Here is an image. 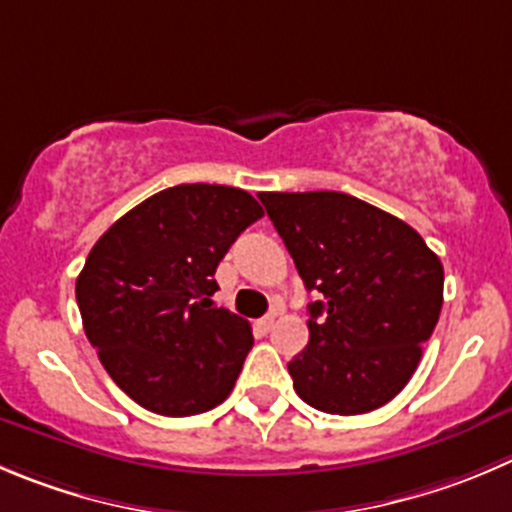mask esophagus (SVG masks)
<instances>
[{"label": "esophagus", "mask_w": 512, "mask_h": 512, "mask_svg": "<svg viewBox=\"0 0 512 512\" xmlns=\"http://www.w3.org/2000/svg\"><path fill=\"white\" fill-rule=\"evenodd\" d=\"M274 321H276V314H266L264 319L256 321V329H259L261 334H269L271 329H274Z\"/></svg>", "instance_id": "34e87169"}]
</instances>
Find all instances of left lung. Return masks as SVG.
Instances as JSON below:
<instances>
[{"mask_svg": "<svg viewBox=\"0 0 512 512\" xmlns=\"http://www.w3.org/2000/svg\"><path fill=\"white\" fill-rule=\"evenodd\" d=\"M309 304V344L289 362L306 405L364 415L415 374L442 309L445 271L405 221L337 191L259 193Z\"/></svg>", "mask_w": 512, "mask_h": 512, "instance_id": "8db88e82", "label": "left lung"}]
</instances>
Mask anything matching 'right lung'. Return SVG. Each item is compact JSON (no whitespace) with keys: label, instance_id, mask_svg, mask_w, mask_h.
I'll use <instances>...</instances> for the list:
<instances>
[{"label":"right lung","instance_id":"right-lung-1","mask_svg":"<svg viewBox=\"0 0 512 512\" xmlns=\"http://www.w3.org/2000/svg\"><path fill=\"white\" fill-rule=\"evenodd\" d=\"M264 208L231 186L165 188L113 223L75 284L82 326L113 382L165 417L208 412L231 394L251 326L216 309L213 279Z\"/></svg>","mask_w":512,"mask_h":512}]
</instances>
